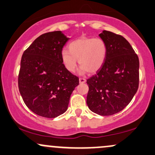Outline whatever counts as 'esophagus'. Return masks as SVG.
Segmentation results:
<instances>
[{
  "label": "esophagus",
  "instance_id": "34e87169",
  "mask_svg": "<svg viewBox=\"0 0 155 155\" xmlns=\"http://www.w3.org/2000/svg\"><path fill=\"white\" fill-rule=\"evenodd\" d=\"M86 82V79H84V78H79V83L80 84H83Z\"/></svg>",
  "mask_w": 155,
  "mask_h": 155
}]
</instances>
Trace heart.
<instances>
[{"instance_id":"heart-1","label":"heart","mask_w":155,"mask_h":155,"mask_svg":"<svg viewBox=\"0 0 155 155\" xmlns=\"http://www.w3.org/2000/svg\"><path fill=\"white\" fill-rule=\"evenodd\" d=\"M68 50L63 49L61 52L62 62L68 71H75L79 60L81 74L95 73L106 60L107 45L101 38L81 37L68 44Z\"/></svg>"}]
</instances>
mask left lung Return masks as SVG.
<instances>
[{"label": "left lung", "mask_w": 155, "mask_h": 155, "mask_svg": "<svg viewBox=\"0 0 155 155\" xmlns=\"http://www.w3.org/2000/svg\"><path fill=\"white\" fill-rule=\"evenodd\" d=\"M107 45L104 64L87 80V104L94 113L110 116L130 104L139 84V60L130 43L120 35L104 31L99 35Z\"/></svg>", "instance_id": "1"}]
</instances>
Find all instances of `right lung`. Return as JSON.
<instances>
[{"mask_svg":"<svg viewBox=\"0 0 155 155\" xmlns=\"http://www.w3.org/2000/svg\"><path fill=\"white\" fill-rule=\"evenodd\" d=\"M68 40L61 31L44 33L22 56L19 90L26 106L38 116L54 118L66 111L71 95L79 84L62 62V50Z\"/></svg>","mask_w":155,"mask_h":155,"instance_id":"add662e5","label":"right lung"}]
</instances>
